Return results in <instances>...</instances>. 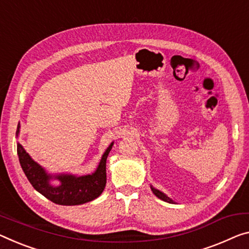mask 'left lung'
Segmentation results:
<instances>
[{"label": "left lung", "mask_w": 249, "mask_h": 249, "mask_svg": "<svg viewBox=\"0 0 249 249\" xmlns=\"http://www.w3.org/2000/svg\"><path fill=\"white\" fill-rule=\"evenodd\" d=\"M150 188H151V190H152V193L155 194V196H156V197H158L159 199H161V200L166 201V202H170V204H173V202H174V200L171 199V198L168 197L166 194H163L162 191H160V190H158V189H156L155 187H152V186H150Z\"/></svg>", "instance_id": "1"}]
</instances>
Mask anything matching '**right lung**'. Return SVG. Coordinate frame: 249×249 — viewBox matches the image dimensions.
<instances>
[{
  "label": "right lung",
  "mask_w": 249,
  "mask_h": 249,
  "mask_svg": "<svg viewBox=\"0 0 249 249\" xmlns=\"http://www.w3.org/2000/svg\"><path fill=\"white\" fill-rule=\"evenodd\" d=\"M21 124L18 122L17 137L20 133ZM18 146V156L23 171L33 186V188L43 195L49 200L58 205L75 206L92 201L102 194L107 182L106 163L113 142L109 144L101 157L94 173L83 176L73 174H50L41 164L31 158L20 142ZM52 180H58L59 185H52Z\"/></svg>",
  "instance_id": "1"
}]
</instances>
